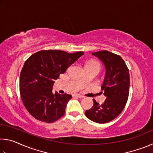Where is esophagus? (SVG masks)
<instances>
[{
  "instance_id": "34e87169",
  "label": "esophagus",
  "mask_w": 153,
  "mask_h": 153,
  "mask_svg": "<svg viewBox=\"0 0 153 153\" xmlns=\"http://www.w3.org/2000/svg\"><path fill=\"white\" fill-rule=\"evenodd\" d=\"M74 97H77V98H82L83 96L80 95V94H75L74 95Z\"/></svg>"
}]
</instances>
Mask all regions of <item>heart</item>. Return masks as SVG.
<instances>
[{"instance_id":"b5f03b06","label":"heart","mask_w":153,"mask_h":153,"mask_svg":"<svg viewBox=\"0 0 153 153\" xmlns=\"http://www.w3.org/2000/svg\"><path fill=\"white\" fill-rule=\"evenodd\" d=\"M92 63H97V64H98L97 62H96V61H91V62H89L88 63V64H92Z\"/></svg>"}]
</instances>
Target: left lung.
Here are the masks:
<instances>
[{
  "label": "left lung",
  "instance_id": "8db88e82",
  "mask_svg": "<svg viewBox=\"0 0 153 153\" xmlns=\"http://www.w3.org/2000/svg\"><path fill=\"white\" fill-rule=\"evenodd\" d=\"M105 67V77L101 86L106 100L99 105L93 99L94 105L85 114L89 120L98 123L113 120L122 112L128 100L129 91V69L123 59L108 51L92 53Z\"/></svg>",
  "mask_w": 153,
  "mask_h": 153
}]
</instances>
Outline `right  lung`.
<instances>
[{"label": "right lung", "mask_w": 153, "mask_h": 153, "mask_svg": "<svg viewBox=\"0 0 153 153\" xmlns=\"http://www.w3.org/2000/svg\"><path fill=\"white\" fill-rule=\"evenodd\" d=\"M84 54L44 50L33 54L25 61L20 74L19 92L31 115L45 123H53L63 116L72 97L56 92L54 94L53 84L59 75L64 74Z\"/></svg>", "instance_id": "right-lung-1"}]
</instances>
